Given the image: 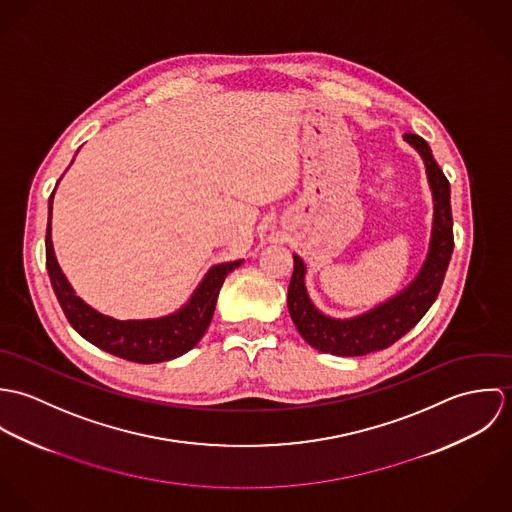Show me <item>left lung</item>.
Masks as SVG:
<instances>
[{
  "label": "left lung",
  "instance_id": "1",
  "mask_svg": "<svg viewBox=\"0 0 512 512\" xmlns=\"http://www.w3.org/2000/svg\"><path fill=\"white\" fill-rule=\"evenodd\" d=\"M404 140L420 153L426 165L428 185L432 189L434 219L428 256L418 276L402 292L361 315L337 319L315 307L305 288L307 268L303 260L293 254L288 309L299 335L321 353H331L337 357H363L390 347L428 313L441 290L453 252L449 181L439 169L426 140L416 134H404Z\"/></svg>",
  "mask_w": 512,
  "mask_h": 512
}]
</instances>
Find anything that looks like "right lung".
Returning a JSON list of instances; mask_svg holds the SVG:
<instances>
[{"mask_svg":"<svg viewBox=\"0 0 512 512\" xmlns=\"http://www.w3.org/2000/svg\"><path fill=\"white\" fill-rule=\"evenodd\" d=\"M55 195V191H53ZM53 195L49 199V222H47V272L51 278V286L55 295L73 325L74 331L84 337L88 343L98 349L116 355L120 359L153 365L177 359L191 351L207 327L211 325L220 288L224 278L242 264V260L224 262L213 266L205 278L199 282L197 290L189 297V301L177 311L155 317V319H130L120 321L108 317L94 307H90L82 297H78L63 274L51 240V211H53Z\"/></svg>","mask_w":512,"mask_h":512,"instance_id":"1","label":"right lung"}]
</instances>
